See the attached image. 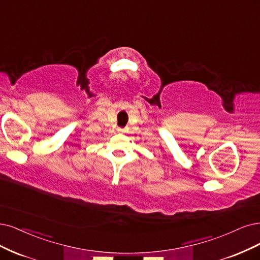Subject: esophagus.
I'll use <instances>...</instances> for the list:
<instances>
[{"mask_svg":"<svg viewBox=\"0 0 260 260\" xmlns=\"http://www.w3.org/2000/svg\"><path fill=\"white\" fill-rule=\"evenodd\" d=\"M118 132H119V133H124V128L119 127V128H118Z\"/></svg>","mask_w":260,"mask_h":260,"instance_id":"obj_1","label":"esophagus"}]
</instances>
